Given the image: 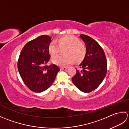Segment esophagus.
I'll use <instances>...</instances> for the list:
<instances>
[{
    "label": "esophagus",
    "instance_id": "34e87169",
    "mask_svg": "<svg viewBox=\"0 0 129 129\" xmlns=\"http://www.w3.org/2000/svg\"><path fill=\"white\" fill-rule=\"evenodd\" d=\"M60 69H61V70H66L67 69H68V68L67 67H61L60 68Z\"/></svg>",
    "mask_w": 129,
    "mask_h": 129
}]
</instances>
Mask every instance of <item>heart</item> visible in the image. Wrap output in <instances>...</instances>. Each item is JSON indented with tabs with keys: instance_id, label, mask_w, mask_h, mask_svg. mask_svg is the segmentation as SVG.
Wrapping results in <instances>:
<instances>
[{
	"instance_id": "obj_1",
	"label": "heart",
	"mask_w": 129,
	"mask_h": 129,
	"mask_svg": "<svg viewBox=\"0 0 129 129\" xmlns=\"http://www.w3.org/2000/svg\"><path fill=\"white\" fill-rule=\"evenodd\" d=\"M57 44L52 42L49 45V51L53 56H58L61 49L65 48V55L55 57L53 62L65 67L72 64L75 60L79 62L83 60L86 54V48L78 38L72 35H65L60 37L57 41Z\"/></svg>"
}]
</instances>
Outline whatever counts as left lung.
Wrapping results in <instances>:
<instances>
[{
	"label": "left lung",
	"instance_id": "obj_1",
	"mask_svg": "<svg viewBox=\"0 0 129 129\" xmlns=\"http://www.w3.org/2000/svg\"><path fill=\"white\" fill-rule=\"evenodd\" d=\"M80 38L86 47L85 58L79 65L81 70L76 69L72 81L76 87L84 92L96 89L102 83L107 72V61L103 48L97 42L87 35L81 34Z\"/></svg>",
	"mask_w": 129,
	"mask_h": 129
}]
</instances>
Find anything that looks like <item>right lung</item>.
Listing matches in <instances>:
<instances>
[{"label": "right lung", "mask_w": 129, "mask_h": 129, "mask_svg": "<svg viewBox=\"0 0 129 129\" xmlns=\"http://www.w3.org/2000/svg\"><path fill=\"white\" fill-rule=\"evenodd\" d=\"M51 38L43 35L30 41L21 50L18 61V69L21 79L32 91L47 90L56 78L60 68L55 64L47 65L50 58L49 45Z\"/></svg>", "instance_id": "obj_1"}]
</instances>
